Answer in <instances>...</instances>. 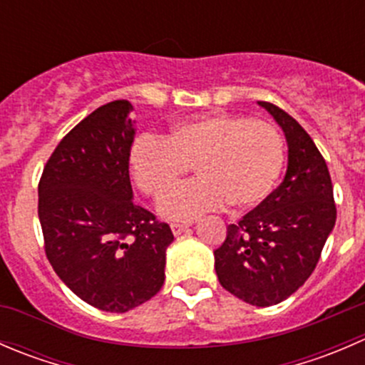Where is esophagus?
<instances>
[{"mask_svg":"<svg viewBox=\"0 0 365 365\" xmlns=\"http://www.w3.org/2000/svg\"><path fill=\"white\" fill-rule=\"evenodd\" d=\"M187 227H189V224H185V222H171L173 235H182Z\"/></svg>","mask_w":365,"mask_h":365,"instance_id":"obj_1","label":"esophagus"}]
</instances>
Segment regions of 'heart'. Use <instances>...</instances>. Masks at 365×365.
<instances>
[{
    "mask_svg": "<svg viewBox=\"0 0 365 365\" xmlns=\"http://www.w3.org/2000/svg\"><path fill=\"white\" fill-rule=\"evenodd\" d=\"M281 132L240 114H206L175 125L164 139L143 135L130 150L135 185L150 197L165 196L190 168L197 180L159 203L168 219H194L230 205L247 212L275 189L284 165Z\"/></svg>",
    "mask_w": 365,
    "mask_h": 365,
    "instance_id": "obj_1",
    "label": "heart"
}]
</instances>
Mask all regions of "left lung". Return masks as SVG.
<instances>
[{"instance_id": "1", "label": "left lung", "mask_w": 365, "mask_h": 365, "mask_svg": "<svg viewBox=\"0 0 365 365\" xmlns=\"http://www.w3.org/2000/svg\"><path fill=\"white\" fill-rule=\"evenodd\" d=\"M259 106L284 132L288 171L263 203L227 226L226 240L213 254L224 289L268 307L293 295L314 272L337 210L329 168L311 135L277 106Z\"/></svg>"}]
</instances>
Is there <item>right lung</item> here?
Instances as JSON below:
<instances>
[{"instance_id": "1", "label": "right lung", "mask_w": 365, "mask_h": 365, "mask_svg": "<svg viewBox=\"0 0 365 365\" xmlns=\"http://www.w3.org/2000/svg\"><path fill=\"white\" fill-rule=\"evenodd\" d=\"M128 101L88 114L65 135L38 182L43 247L58 277L101 311L127 312L164 284L171 227L132 201Z\"/></svg>"}]
</instances>
